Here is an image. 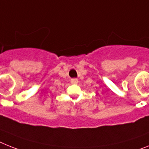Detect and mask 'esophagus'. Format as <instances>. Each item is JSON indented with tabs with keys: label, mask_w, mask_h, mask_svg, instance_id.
Instances as JSON below:
<instances>
[{
	"label": "esophagus",
	"mask_w": 149,
	"mask_h": 149,
	"mask_svg": "<svg viewBox=\"0 0 149 149\" xmlns=\"http://www.w3.org/2000/svg\"><path fill=\"white\" fill-rule=\"evenodd\" d=\"M71 83H72V84H77V83H78V79L76 78L72 79H71Z\"/></svg>",
	"instance_id": "34e87169"
}]
</instances>
